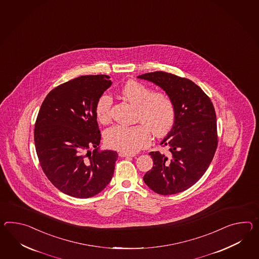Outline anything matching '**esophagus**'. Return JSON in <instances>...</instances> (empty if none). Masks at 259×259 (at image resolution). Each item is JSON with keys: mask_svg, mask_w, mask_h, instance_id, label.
Instances as JSON below:
<instances>
[{"mask_svg": "<svg viewBox=\"0 0 259 259\" xmlns=\"http://www.w3.org/2000/svg\"><path fill=\"white\" fill-rule=\"evenodd\" d=\"M119 155L120 157H134V156H136L135 153H128V152H119Z\"/></svg>", "mask_w": 259, "mask_h": 259, "instance_id": "34e87169", "label": "esophagus"}]
</instances>
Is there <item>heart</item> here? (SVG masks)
<instances>
[{
  "instance_id": "obj_1",
  "label": "heart",
  "mask_w": 259,
  "mask_h": 259,
  "mask_svg": "<svg viewBox=\"0 0 259 259\" xmlns=\"http://www.w3.org/2000/svg\"><path fill=\"white\" fill-rule=\"evenodd\" d=\"M120 95L136 106L134 126L115 125L105 135L107 145L120 152H138L149 145L151 133L156 137H164L170 132L176 120V108L170 96L164 92L152 90L136 80H128L120 89ZM112 98L107 94L102 95L95 105V117L102 124H107L111 118Z\"/></svg>"
}]
</instances>
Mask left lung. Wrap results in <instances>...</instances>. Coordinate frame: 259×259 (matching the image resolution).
<instances>
[{"instance_id": "obj_1", "label": "left lung", "mask_w": 259, "mask_h": 259, "mask_svg": "<svg viewBox=\"0 0 259 259\" xmlns=\"http://www.w3.org/2000/svg\"><path fill=\"white\" fill-rule=\"evenodd\" d=\"M156 84L169 95L176 108V120L161 145L167 154L151 152L153 161L144 183L159 195H174L193 186L214 156L217 122L214 107L199 86L188 78L163 71L138 76Z\"/></svg>"}]
</instances>
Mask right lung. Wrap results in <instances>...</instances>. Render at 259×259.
I'll return each instance as SVG.
<instances>
[{"instance_id":"right-lung-1","label":"right lung","mask_w":259,"mask_h":259,"mask_svg":"<svg viewBox=\"0 0 259 259\" xmlns=\"http://www.w3.org/2000/svg\"><path fill=\"white\" fill-rule=\"evenodd\" d=\"M107 75L81 76L47 95L34 124V144L45 175L63 194L88 198L111 181L118 153L99 151L95 105L111 86ZM91 148H94L92 152Z\"/></svg>"}]
</instances>
